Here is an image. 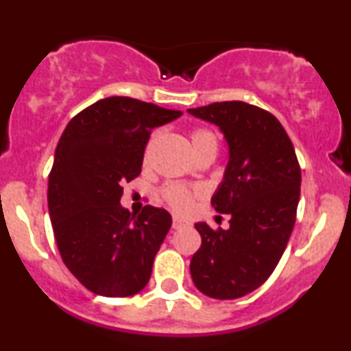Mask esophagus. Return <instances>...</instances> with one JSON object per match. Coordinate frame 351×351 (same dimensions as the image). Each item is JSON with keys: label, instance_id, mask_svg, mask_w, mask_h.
<instances>
[{"label": "esophagus", "instance_id": "1", "mask_svg": "<svg viewBox=\"0 0 351 351\" xmlns=\"http://www.w3.org/2000/svg\"><path fill=\"white\" fill-rule=\"evenodd\" d=\"M186 224H188L186 219H183V217H180V216H173V229H180V228L186 226Z\"/></svg>", "mask_w": 351, "mask_h": 351}]
</instances>
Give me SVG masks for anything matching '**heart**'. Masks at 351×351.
<instances>
[{
  "label": "heart",
  "mask_w": 351,
  "mask_h": 351,
  "mask_svg": "<svg viewBox=\"0 0 351 351\" xmlns=\"http://www.w3.org/2000/svg\"><path fill=\"white\" fill-rule=\"evenodd\" d=\"M153 138H155V136H153ZM191 143L196 152L199 150V148L206 147V145H215V147H217V138L211 130H208V128H196V130L191 132ZM196 195H198V189H189L186 186H181V184H170V186L163 189V198L167 199V203L170 204L173 209H176V211H186V209L191 208L193 198H195Z\"/></svg>",
  "instance_id": "b5f03b06"
}]
</instances>
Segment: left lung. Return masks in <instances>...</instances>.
Wrapping results in <instances>:
<instances>
[{
  "instance_id": "obj_1",
  "label": "left lung",
  "mask_w": 351,
  "mask_h": 351,
  "mask_svg": "<svg viewBox=\"0 0 351 351\" xmlns=\"http://www.w3.org/2000/svg\"><path fill=\"white\" fill-rule=\"evenodd\" d=\"M188 112L217 125L226 138L229 162L211 204L231 216L229 229L195 224L201 247L189 271L204 295L239 299L269 279L287 247L300 198V167L287 132L264 108L231 100Z\"/></svg>"
}]
</instances>
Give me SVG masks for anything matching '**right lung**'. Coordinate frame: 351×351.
Here are the masks:
<instances>
[{
	"instance_id": "add662e5",
	"label": "right lung",
	"mask_w": 351,
	"mask_h": 351,
	"mask_svg": "<svg viewBox=\"0 0 351 351\" xmlns=\"http://www.w3.org/2000/svg\"><path fill=\"white\" fill-rule=\"evenodd\" d=\"M180 115L107 97L79 112L60 135L47 186L52 229L64 264L97 295L130 297L150 280L171 216L150 204L130 215L120 204L122 184L142 171L153 128Z\"/></svg>"
}]
</instances>
